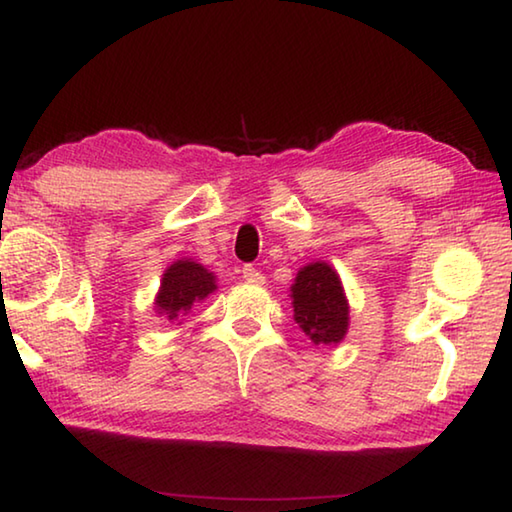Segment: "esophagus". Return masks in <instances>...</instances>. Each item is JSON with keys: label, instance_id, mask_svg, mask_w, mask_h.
Listing matches in <instances>:
<instances>
[{"label": "esophagus", "instance_id": "esophagus-1", "mask_svg": "<svg viewBox=\"0 0 512 512\" xmlns=\"http://www.w3.org/2000/svg\"><path fill=\"white\" fill-rule=\"evenodd\" d=\"M244 280H248V282H255V284H264V275H262V271H257L255 266H244Z\"/></svg>", "mask_w": 512, "mask_h": 512}]
</instances>
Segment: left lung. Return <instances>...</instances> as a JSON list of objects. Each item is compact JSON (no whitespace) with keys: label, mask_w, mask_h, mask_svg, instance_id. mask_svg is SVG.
I'll use <instances>...</instances> for the list:
<instances>
[{"label":"left lung","mask_w":512,"mask_h":512,"mask_svg":"<svg viewBox=\"0 0 512 512\" xmlns=\"http://www.w3.org/2000/svg\"><path fill=\"white\" fill-rule=\"evenodd\" d=\"M293 320L314 345H339L350 327L341 275L327 262L302 266L291 284Z\"/></svg>","instance_id":"1"}]
</instances>
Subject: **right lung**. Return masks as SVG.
I'll return each instance as SVG.
<instances>
[{"label":"right lung","instance_id":"right-lung-1","mask_svg":"<svg viewBox=\"0 0 512 512\" xmlns=\"http://www.w3.org/2000/svg\"><path fill=\"white\" fill-rule=\"evenodd\" d=\"M216 291V275L207 271L203 264L194 259H176L167 271L162 273L160 289L155 293V314L162 316L167 323L189 314L194 302L205 300Z\"/></svg>","mask_w":512,"mask_h":512}]
</instances>
